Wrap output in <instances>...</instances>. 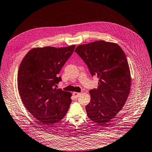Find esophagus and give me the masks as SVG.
<instances>
[{
    "mask_svg": "<svg viewBox=\"0 0 152 152\" xmlns=\"http://www.w3.org/2000/svg\"><path fill=\"white\" fill-rule=\"evenodd\" d=\"M80 93H78V92H73V96L76 98H77L78 96L80 95Z\"/></svg>",
    "mask_w": 152,
    "mask_h": 152,
    "instance_id": "esophagus-1",
    "label": "esophagus"
}]
</instances>
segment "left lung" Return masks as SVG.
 Listing matches in <instances>:
<instances>
[{
    "mask_svg": "<svg viewBox=\"0 0 152 152\" xmlns=\"http://www.w3.org/2000/svg\"><path fill=\"white\" fill-rule=\"evenodd\" d=\"M75 51L91 75L99 78L98 88L89 91L87 116L99 126H106L122 108L130 93L131 76L126 54L117 44L104 40L79 45Z\"/></svg>",
    "mask_w": 152,
    "mask_h": 152,
    "instance_id": "1",
    "label": "left lung"
}]
</instances>
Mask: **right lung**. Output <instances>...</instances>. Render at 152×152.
I'll use <instances>...</instances> for the list:
<instances>
[{
    "label": "right lung",
    "mask_w": 152,
    "mask_h": 152,
    "mask_svg": "<svg viewBox=\"0 0 152 152\" xmlns=\"http://www.w3.org/2000/svg\"><path fill=\"white\" fill-rule=\"evenodd\" d=\"M75 45L66 47H36L22 59L18 87L26 110L43 125L51 127L66 115L72 93L57 88L62 67L71 56Z\"/></svg>",
    "instance_id": "right-lung-1"
}]
</instances>
